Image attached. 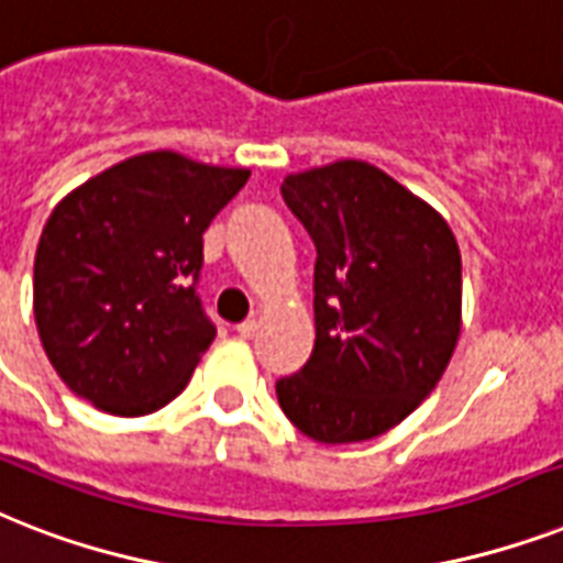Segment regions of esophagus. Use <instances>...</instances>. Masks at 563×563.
<instances>
[{
  "label": "esophagus",
  "instance_id": "obj_1",
  "mask_svg": "<svg viewBox=\"0 0 563 563\" xmlns=\"http://www.w3.org/2000/svg\"><path fill=\"white\" fill-rule=\"evenodd\" d=\"M238 334L244 336V340H253L258 334V319H244L241 325H238Z\"/></svg>",
  "mask_w": 563,
  "mask_h": 563
}]
</instances>
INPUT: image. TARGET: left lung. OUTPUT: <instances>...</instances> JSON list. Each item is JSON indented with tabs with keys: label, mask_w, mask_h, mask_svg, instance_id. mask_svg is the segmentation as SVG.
<instances>
[{
	"label": "left lung",
	"mask_w": 563,
	"mask_h": 563,
	"mask_svg": "<svg viewBox=\"0 0 563 563\" xmlns=\"http://www.w3.org/2000/svg\"><path fill=\"white\" fill-rule=\"evenodd\" d=\"M287 209L317 246V343L278 404L313 442H366L433 393L462 331V255L448 220L375 165L290 174Z\"/></svg>",
	"instance_id": "left-lung-1"
}]
</instances>
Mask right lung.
<instances>
[{
  "instance_id": "1",
  "label": "right lung",
  "mask_w": 563,
  "mask_h": 563,
  "mask_svg": "<svg viewBox=\"0 0 563 563\" xmlns=\"http://www.w3.org/2000/svg\"><path fill=\"white\" fill-rule=\"evenodd\" d=\"M246 179V168L151 151L54 206L34 258V319L78 398L136 418L186 389L218 334L197 296L203 232Z\"/></svg>"
}]
</instances>
